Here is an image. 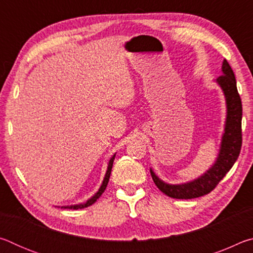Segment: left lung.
Masks as SVG:
<instances>
[{"label":"left lung","instance_id":"obj_1","mask_svg":"<svg viewBox=\"0 0 253 253\" xmlns=\"http://www.w3.org/2000/svg\"><path fill=\"white\" fill-rule=\"evenodd\" d=\"M223 75L217 77V84L221 85L226 99L228 107V116L219 157L211 169L203 176L199 177L193 182L181 184V185H170L166 184L158 178L155 173L151 169V175L158 190L162 191L165 195L173 199L188 200L195 199L200 196L207 195L212 192L220 183L225 174L232 168L235 161L238 160L239 154L242 146V104L241 98L237 89L234 72L230 67L229 62L224 60L222 65Z\"/></svg>","mask_w":253,"mask_h":253}]
</instances>
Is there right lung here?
I'll use <instances>...</instances> for the list:
<instances>
[{
	"instance_id": "add662e5",
	"label": "right lung",
	"mask_w": 253,
	"mask_h": 253,
	"mask_svg": "<svg viewBox=\"0 0 253 253\" xmlns=\"http://www.w3.org/2000/svg\"><path fill=\"white\" fill-rule=\"evenodd\" d=\"M115 160V155L110 158L109 161V164H108V169H107V172L105 175V178H104V182H102L101 186L99 188V191L97 192V193L92 196L91 199H89L87 202L84 203V204H78V205H71V207H63L65 209H71V210H78V209H84V208H87V207H90L91 204H93L97 201V199H99L101 194L104 193L106 187H107V184L109 182V177H110V173H111V169H113V163Z\"/></svg>"
}]
</instances>
